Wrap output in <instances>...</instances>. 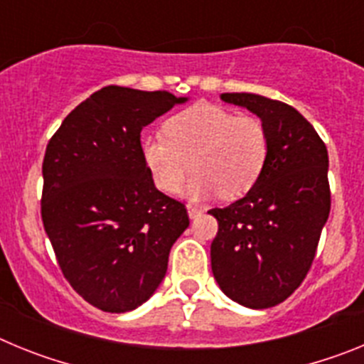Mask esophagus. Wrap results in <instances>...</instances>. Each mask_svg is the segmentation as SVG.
Returning <instances> with one entry per match:
<instances>
[{
    "instance_id": "1",
    "label": "esophagus",
    "mask_w": 364,
    "mask_h": 364,
    "mask_svg": "<svg viewBox=\"0 0 364 364\" xmlns=\"http://www.w3.org/2000/svg\"><path fill=\"white\" fill-rule=\"evenodd\" d=\"M200 213H202V210H198V208H195V205H188L189 218H197Z\"/></svg>"
}]
</instances>
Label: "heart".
<instances>
[{"instance_id": "b5f03b06", "label": "heart", "mask_w": 364, "mask_h": 364, "mask_svg": "<svg viewBox=\"0 0 364 364\" xmlns=\"http://www.w3.org/2000/svg\"><path fill=\"white\" fill-rule=\"evenodd\" d=\"M140 151L151 178L164 193H175L193 169L186 197L198 200L220 193L233 200L262 175L268 133L257 118L200 102L167 118L164 136L144 138Z\"/></svg>"}]
</instances>
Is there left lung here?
I'll use <instances>...</instances> for the list:
<instances>
[{"mask_svg": "<svg viewBox=\"0 0 364 364\" xmlns=\"http://www.w3.org/2000/svg\"><path fill=\"white\" fill-rule=\"evenodd\" d=\"M220 100L260 118L268 159L240 200L208 211L218 222L211 269L231 301L264 310L290 297L311 266L330 215L328 151L291 105L250 92H224Z\"/></svg>", "mask_w": 364, "mask_h": 364, "instance_id": "obj_1", "label": "left lung"}]
</instances>
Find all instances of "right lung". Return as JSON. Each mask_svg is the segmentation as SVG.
Masks as SVG:
<instances>
[{
	"mask_svg": "<svg viewBox=\"0 0 364 364\" xmlns=\"http://www.w3.org/2000/svg\"><path fill=\"white\" fill-rule=\"evenodd\" d=\"M189 98L109 85L62 122L43 159L41 218L63 275L111 314L156 291L188 211L154 188L140 151L146 125Z\"/></svg>",
	"mask_w": 364,
	"mask_h": 364,
	"instance_id": "add662e5",
	"label": "right lung"
}]
</instances>
